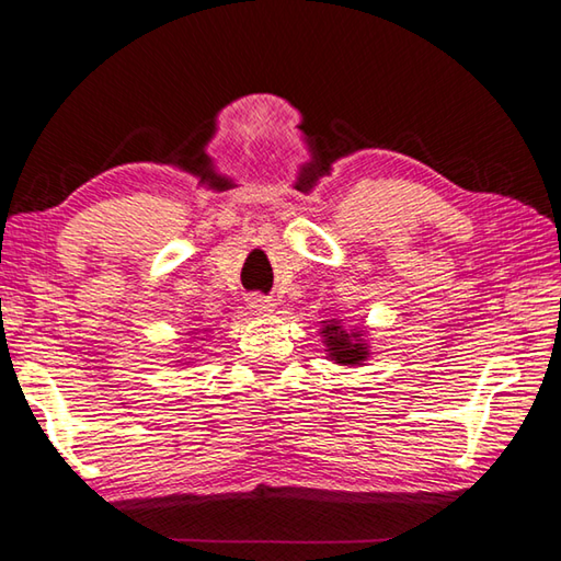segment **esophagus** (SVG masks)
<instances>
[{
  "label": "esophagus",
  "instance_id": "34e87169",
  "mask_svg": "<svg viewBox=\"0 0 561 561\" xmlns=\"http://www.w3.org/2000/svg\"><path fill=\"white\" fill-rule=\"evenodd\" d=\"M274 307H277V304H274V299H270V297H257V294H254V297H250V309L257 317H270L272 311H274Z\"/></svg>",
  "mask_w": 561,
  "mask_h": 561
}]
</instances>
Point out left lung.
Returning a JSON list of instances; mask_svg holds the SVG:
<instances>
[{
	"label": "left lung",
	"mask_w": 561,
	"mask_h": 561,
	"mask_svg": "<svg viewBox=\"0 0 561 561\" xmlns=\"http://www.w3.org/2000/svg\"><path fill=\"white\" fill-rule=\"evenodd\" d=\"M366 327H346L344 319L321 321V344L327 348V358L339 366H364L371 356V346L366 339Z\"/></svg>",
	"instance_id": "left-lung-1"
}]
</instances>
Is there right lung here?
Segmentation results:
<instances>
[{
	"label": "right lung",
	"mask_w": 561,
	"mask_h": 561,
	"mask_svg": "<svg viewBox=\"0 0 561 561\" xmlns=\"http://www.w3.org/2000/svg\"><path fill=\"white\" fill-rule=\"evenodd\" d=\"M205 331H207V329H205ZM205 331H203V334H205ZM193 334H197V331H190V336H193ZM197 339H201V336H193V341H197ZM201 341H205V339H201ZM197 348H201V346H197ZM178 364H180V360H178ZM190 364H193V358L185 360V366H190Z\"/></svg>",
	"instance_id": "add662e5"
}]
</instances>
